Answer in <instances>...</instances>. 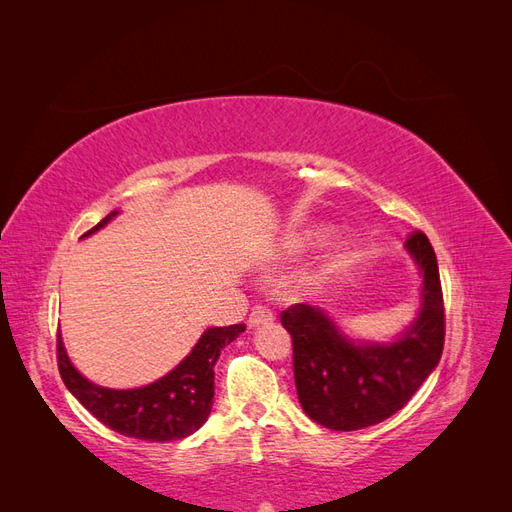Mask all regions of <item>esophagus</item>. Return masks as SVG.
Here are the masks:
<instances>
[{
    "instance_id": "34e87169",
    "label": "esophagus",
    "mask_w": 512,
    "mask_h": 512,
    "mask_svg": "<svg viewBox=\"0 0 512 512\" xmlns=\"http://www.w3.org/2000/svg\"><path fill=\"white\" fill-rule=\"evenodd\" d=\"M269 322H273V312L265 305L254 307L252 314H250V320H247L250 327H260V324H269Z\"/></svg>"
}]
</instances>
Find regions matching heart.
<instances>
[{"label":"heart","mask_w":512,"mask_h":512,"mask_svg":"<svg viewBox=\"0 0 512 512\" xmlns=\"http://www.w3.org/2000/svg\"><path fill=\"white\" fill-rule=\"evenodd\" d=\"M301 245H303V241H294V243H292V250H299V247H301ZM342 262H344L342 258H337L335 262H331V265H329L327 269H324V271H322L320 275H314V277H312V284L320 282V280H322V275H327V273H333L335 269H339V267H342Z\"/></svg>","instance_id":"b5f03b06"}]
</instances>
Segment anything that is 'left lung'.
Returning a JSON list of instances; mask_svg holds the SVG:
<instances>
[{"label":"left lung","instance_id":"obj_1","mask_svg":"<svg viewBox=\"0 0 512 512\" xmlns=\"http://www.w3.org/2000/svg\"><path fill=\"white\" fill-rule=\"evenodd\" d=\"M406 250L423 273L421 312L391 344H354L318 307L294 303L282 312L292 337L294 384L305 414L333 431L378 425L404 408L444 348V299L436 252L414 230Z\"/></svg>","mask_w":512,"mask_h":512}]
</instances>
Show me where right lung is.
I'll return each instance as SVG.
<instances>
[{
	"label": "right lung",
	"mask_w": 512,
	"mask_h": 512,
	"mask_svg": "<svg viewBox=\"0 0 512 512\" xmlns=\"http://www.w3.org/2000/svg\"><path fill=\"white\" fill-rule=\"evenodd\" d=\"M115 215L117 211L108 213L83 237H89L91 232L106 226ZM243 331V322L207 329L200 335L192 352L170 374L153 384L141 386V389H104V386L83 378L70 363L59 333L57 365L68 391L106 427H111L121 436L147 442L181 440L192 436L209 418L215 393L213 367L220 359L222 348L235 342Z\"/></svg>",
	"instance_id": "1"
}]
</instances>
